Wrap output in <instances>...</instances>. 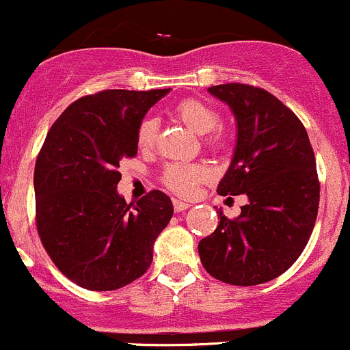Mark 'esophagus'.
<instances>
[{
	"label": "esophagus",
	"mask_w": 350,
	"mask_h": 350,
	"mask_svg": "<svg viewBox=\"0 0 350 350\" xmlns=\"http://www.w3.org/2000/svg\"><path fill=\"white\" fill-rule=\"evenodd\" d=\"M190 204L185 202V200H180V199H174V209L175 213H180V211H185L189 209Z\"/></svg>",
	"instance_id": "esophagus-1"
}]
</instances>
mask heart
Wrapping results in <instances>:
<instances>
[{
  "instance_id": "1",
  "label": "heart",
  "mask_w": 350,
  "mask_h": 350,
  "mask_svg": "<svg viewBox=\"0 0 350 350\" xmlns=\"http://www.w3.org/2000/svg\"><path fill=\"white\" fill-rule=\"evenodd\" d=\"M175 116L182 120L189 129L197 134H206V146L213 150H226L230 146V134L226 129L217 126L219 113L200 98H185L176 103ZM158 127L151 119L143 120L137 129V146L148 151L157 143ZM211 178V168L206 163H168L161 172V183L168 190L180 197H192L199 190L200 183Z\"/></svg>"
}]
</instances>
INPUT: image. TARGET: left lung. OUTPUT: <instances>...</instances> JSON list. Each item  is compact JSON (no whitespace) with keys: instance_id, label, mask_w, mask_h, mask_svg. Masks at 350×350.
Returning <instances> with one entry per match:
<instances>
[{"instance_id":"obj_1","label":"left lung","mask_w":350,"mask_h":350,"mask_svg":"<svg viewBox=\"0 0 350 350\" xmlns=\"http://www.w3.org/2000/svg\"><path fill=\"white\" fill-rule=\"evenodd\" d=\"M238 124L234 157L217 185L219 196L248 197L234 219L217 211L219 224L199 243L204 269L231 286H257L284 274L313 231L320 180L303 122L278 96L258 86H211Z\"/></svg>"}]
</instances>
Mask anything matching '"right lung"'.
Here are the masks:
<instances>
[{
  "label": "right lung",
  "instance_id": "obj_1",
  "mask_svg": "<svg viewBox=\"0 0 350 350\" xmlns=\"http://www.w3.org/2000/svg\"><path fill=\"white\" fill-rule=\"evenodd\" d=\"M170 88L103 90L72 102L47 133L33 172L36 224L51 260L90 291L139 279L174 216L167 193L136 204L117 193L120 161L137 154V129Z\"/></svg>",
  "mask_w": 350,
  "mask_h": 350
}]
</instances>
